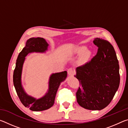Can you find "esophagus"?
I'll return each mask as SVG.
<instances>
[{
    "instance_id": "34e87169",
    "label": "esophagus",
    "mask_w": 128,
    "mask_h": 128,
    "mask_svg": "<svg viewBox=\"0 0 128 128\" xmlns=\"http://www.w3.org/2000/svg\"><path fill=\"white\" fill-rule=\"evenodd\" d=\"M67 72H68V74L69 76H72L74 74V71L73 70V69L71 68H69L68 69V71H67Z\"/></svg>"
}]
</instances>
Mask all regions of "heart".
I'll use <instances>...</instances> for the list:
<instances>
[{
	"label": "heart",
	"mask_w": 128,
	"mask_h": 128,
	"mask_svg": "<svg viewBox=\"0 0 128 128\" xmlns=\"http://www.w3.org/2000/svg\"><path fill=\"white\" fill-rule=\"evenodd\" d=\"M86 49V47L85 46H81L77 50V53L78 54H82L81 56V61L82 62H85L87 60V59L90 56V52L89 51H86L84 52Z\"/></svg>",
	"instance_id": "heart-1"
}]
</instances>
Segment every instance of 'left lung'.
<instances>
[{"instance_id":"8db88e82","label":"left lung","mask_w":128,"mask_h":128,"mask_svg":"<svg viewBox=\"0 0 128 128\" xmlns=\"http://www.w3.org/2000/svg\"><path fill=\"white\" fill-rule=\"evenodd\" d=\"M98 52L91 60L77 67L75 77L80 85L76 98L80 106L101 110L109 104L120 85L119 64L111 43L96 38L93 41Z\"/></svg>"}]
</instances>
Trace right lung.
<instances>
[{"label": "right lung", "mask_w": 128, "mask_h": 128, "mask_svg": "<svg viewBox=\"0 0 128 128\" xmlns=\"http://www.w3.org/2000/svg\"><path fill=\"white\" fill-rule=\"evenodd\" d=\"M48 46V43L43 38H32L28 40L25 47L19 54L14 72L13 81L17 94L22 104L33 111H44L49 109L54 105L56 92L60 83L64 81L67 76L66 71L52 74L50 78L48 92L39 99L29 96L25 92L21 85V77L25 56L33 52H44L47 50Z\"/></svg>", "instance_id": "right-lung-1"}]
</instances>
